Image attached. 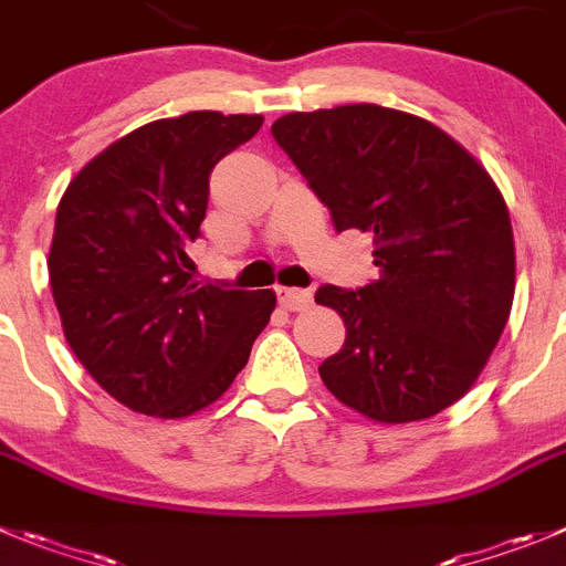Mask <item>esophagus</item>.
Wrapping results in <instances>:
<instances>
[{
  "label": "esophagus",
  "instance_id": "1",
  "mask_svg": "<svg viewBox=\"0 0 566 566\" xmlns=\"http://www.w3.org/2000/svg\"><path fill=\"white\" fill-rule=\"evenodd\" d=\"M279 304L290 313H301V310H307L313 304V293L310 290H298V287H279Z\"/></svg>",
  "mask_w": 566,
  "mask_h": 566
}]
</instances>
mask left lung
Segmentation results:
<instances>
[{
    "label": "left lung",
    "mask_w": 566,
    "mask_h": 566,
    "mask_svg": "<svg viewBox=\"0 0 566 566\" xmlns=\"http://www.w3.org/2000/svg\"><path fill=\"white\" fill-rule=\"evenodd\" d=\"M271 134L337 231L374 234L377 282L315 293L346 324L343 348L318 368L329 394L379 424L455 405L514 304V231L497 184L450 134L382 105L295 111Z\"/></svg>",
    "instance_id": "obj_1"
}]
</instances>
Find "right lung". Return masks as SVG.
I'll use <instances>...</instances> for the list:
<instances>
[{
    "label": "right lung",
    "mask_w": 566,
    "mask_h": 566,
    "mask_svg": "<svg viewBox=\"0 0 566 566\" xmlns=\"http://www.w3.org/2000/svg\"><path fill=\"white\" fill-rule=\"evenodd\" d=\"M265 123L189 111L116 139L72 178L50 248L63 335L116 402L184 419L218 402L276 307L273 290L195 282L214 164Z\"/></svg>",
    "instance_id": "right-lung-1"
}]
</instances>
